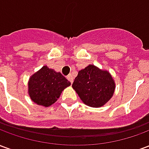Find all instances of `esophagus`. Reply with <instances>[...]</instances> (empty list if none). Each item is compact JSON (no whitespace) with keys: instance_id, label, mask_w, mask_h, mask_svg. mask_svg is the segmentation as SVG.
Wrapping results in <instances>:
<instances>
[{"instance_id":"esophagus-1","label":"esophagus","mask_w":149,"mask_h":149,"mask_svg":"<svg viewBox=\"0 0 149 149\" xmlns=\"http://www.w3.org/2000/svg\"><path fill=\"white\" fill-rule=\"evenodd\" d=\"M67 79L71 82V84H72V82H73V77H72V74L68 75V77H67Z\"/></svg>"}]
</instances>
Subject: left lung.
<instances>
[{
  "label": "left lung",
  "mask_w": 149,
  "mask_h": 149,
  "mask_svg": "<svg viewBox=\"0 0 149 149\" xmlns=\"http://www.w3.org/2000/svg\"><path fill=\"white\" fill-rule=\"evenodd\" d=\"M72 88L84 104L100 108L112 97L116 84L109 72L96 65H88L78 72Z\"/></svg>",
  "instance_id": "8db88e82"
}]
</instances>
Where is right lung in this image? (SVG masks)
Here are the masks:
<instances>
[{"mask_svg": "<svg viewBox=\"0 0 149 149\" xmlns=\"http://www.w3.org/2000/svg\"><path fill=\"white\" fill-rule=\"evenodd\" d=\"M70 84L61 72L45 65L29 79L28 93L35 104L49 107L58 100L64 89Z\"/></svg>", "mask_w": 149, "mask_h": 149, "instance_id": "add662e5", "label": "right lung"}]
</instances>
